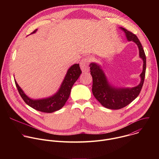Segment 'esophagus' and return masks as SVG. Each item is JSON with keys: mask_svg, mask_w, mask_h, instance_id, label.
Here are the masks:
<instances>
[{"mask_svg": "<svg viewBox=\"0 0 159 159\" xmlns=\"http://www.w3.org/2000/svg\"><path fill=\"white\" fill-rule=\"evenodd\" d=\"M89 59L88 58H83L80 62V66L82 72H86L89 71Z\"/></svg>", "mask_w": 159, "mask_h": 159, "instance_id": "esophagus-1", "label": "esophagus"}]
</instances>
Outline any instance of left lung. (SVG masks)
<instances>
[{
  "label": "left lung",
  "instance_id": "left-lung-1",
  "mask_svg": "<svg viewBox=\"0 0 159 159\" xmlns=\"http://www.w3.org/2000/svg\"><path fill=\"white\" fill-rule=\"evenodd\" d=\"M126 33L127 39L138 45L140 57L143 60V72L140 74V84L131 89H116L109 85L106 77L99 65L95 63L90 64V72L93 77L92 91L96 99L105 107L111 109H121L138 97L143 85L146 71V56L142 45L134 34L121 27Z\"/></svg>",
  "mask_w": 159,
  "mask_h": 159
}]
</instances>
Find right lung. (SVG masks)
I'll list each match as a JSON object with an SVG mask.
<instances>
[{"mask_svg": "<svg viewBox=\"0 0 159 159\" xmlns=\"http://www.w3.org/2000/svg\"><path fill=\"white\" fill-rule=\"evenodd\" d=\"M36 31L37 29L31 34L34 33ZM81 74L82 70L79 64H74L68 70L58 92L51 98L39 100L30 99L22 91L16 81H14L20 96L28 106L41 112L51 113L60 109L65 105L68 98H69L73 85Z\"/></svg>", "mask_w": 159, "mask_h": 159, "instance_id": "add662e5", "label": "right lung"}]
</instances>
